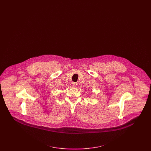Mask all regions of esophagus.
<instances>
[{
    "mask_svg": "<svg viewBox=\"0 0 151 151\" xmlns=\"http://www.w3.org/2000/svg\"><path fill=\"white\" fill-rule=\"evenodd\" d=\"M72 86H76L77 85H78V83H74V82H73L72 83Z\"/></svg>",
    "mask_w": 151,
    "mask_h": 151,
    "instance_id": "esophagus-1",
    "label": "esophagus"
}]
</instances>
